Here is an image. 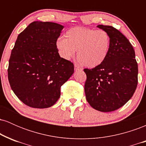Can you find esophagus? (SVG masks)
I'll list each match as a JSON object with an SVG mask.
<instances>
[{
  "instance_id": "1",
  "label": "esophagus",
  "mask_w": 146,
  "mask_h": 146,
  "mask_svg": "<svg viewBox=\"0 0 146 146\" xmlns=\"http://www.w3.org/2000/svg\"><path fill=\"white\" fill-rule=\"evenodd\" d=\"M74 67H75V71H81V70H82V68L79 67V66H78V65H76V64L75 65V66H74Z\"/></svg>"
}]
</instances>
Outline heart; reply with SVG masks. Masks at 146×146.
Instances as JSON below:
<instances>
[{
    "label": "heart",
    "instance_id": "heart-1",
    "mask_svg": "<svg viewBox=\"0 0 146 146\" xmlns=\"http://www.w3.org/2000/svg\"><path fill=\"white\" fill-rule=\"evenodd\" d=\"M56 46L62 58L70 60L75 55L84 66L95 68L102 64L110 47L109 34L104 30L76 27L68 29L64 38L60 37Z\"/></svg>",
    "mask_w": 146,
    "mask_h": 146
}]
</instances>
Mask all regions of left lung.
Wrapping results in <instances>:
<instances>
[{
    "label": "left lung",
    "mask_w": 146,
    "mask_h": 146,
    "mask_svg": "<svg viewBox=\"0 0 146 146\" xmlns=\"http://www.w3.org/2000/svg\"><path fill=\"white\" fill-rule=\"evenodd\" d=\"M110 38L106 59L100 66L84 69L87 79L84 91L87 102L95 110L111 112L128 102L138 83V65L132 44L119 31L108 25H98Z\"/></svg>",
    "instance_id": "1"
}]
</instances>
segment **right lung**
I'll return each instance as SVG.
<instances>
[{"label":"right lung","mask_w":146,"mask_h":146,"mask_svg":"<svg viewBox=\"0 0 146 146\" xmlns=\"http://www.w3.org/2000/svg\"><path fill=\"white\" fill-rule=\"evenodd\" d=\"M64 26L34 21L18 36L11 51L8 80L25 104L46 108L60 97V87L74 73V65L60 58L56 41Z\"/></svg>","instance_id":"1"}]
</instances>
